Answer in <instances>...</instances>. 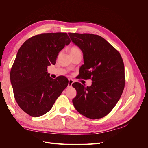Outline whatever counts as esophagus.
I'll return each instance as SVG.
<instances>
[{
    "instance_id": "34e87169",
    "label": "esophagus",
    "mask_w": 148,
    "mask_h": 148,
    "mask_svg": "<svg viewBox=\"0 0 148 148\" xmlns=\"http://www.w3.org/2000/svg\"><path fill=\"white\" fill-rule=\"evenodd\" d=\"M73 80L71 79H69V84H68V86L69 87H71L72 86V84L73 83Z\"/></svg>"
}]
</instances>
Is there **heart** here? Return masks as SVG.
I'll return each mask as SVG.
<instances>
[{"instance_id":"1","label":"heart","mask_w":148,"mask_h":148,"mask_svg":"<svg viewBox=\"0 0 148 148\" xmlns=\"http://www.w3.org/2000/svg\"><path fill=\"white\" fill-rule=\"evenodd\" d=\"M81 52L80 49L78 47H72L70 49V53H77V52Z\"/></svg>"}]
</instances>
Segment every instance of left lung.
Wrapping results in <instances>:
<instances>
[{"label": "left lung", "instance_id": "left-lung-1", "mask_svg": "<svg viewBox=\"0 0 148 148\" xmlns=\"http://www.w3.org/2000/svg\"><path fill=\"white\" fill-rule=\"evenodd\" d=\"M71 41L83 52L84 64L79 78H91L92 84L79 83L72 86L77 96L72 102L79 113L88 118L105 117L113 109L125 86V68L120 53L100 36L69 33Z\"/></svg>", "mask_w": 148, "mask_h": 148}]
</instances>
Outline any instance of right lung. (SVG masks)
<instances>
[{"instance_id": "1", "label": "right lung", "mask_w": 148, "mask_h": 148, "mask_svg": "<svg viewBox=\"0 0 148 148\" xmlns=\"http://www.w3.org/2000/svg\"><path fill=\"white\" fill-rule=\"evenodd\" d=\"M70 43L66 33H43L26 40L18 51L10 82L17 104L31 117L48 112L68 85L66 77L53 79L47 71L48 66L56 64L59 52Z\"/></svg>"}]
</instances>
